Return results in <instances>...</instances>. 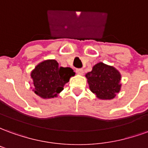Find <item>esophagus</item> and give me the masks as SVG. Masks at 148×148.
<instances>
[{"instance_id":"1","label":"esophagus","mask_w":148,"mask_h":148,"mask_svg":"<svg viewBox=\"0 0 148 148\" xmlns=\"http://www.w3.org/2000/svg\"><path fill=\"white\" fill-rule=\"evenodd\" d=\"M76 73H77V74H83L84 73V71L82 70V69H76Z\"/></svg>"}]
</instances>
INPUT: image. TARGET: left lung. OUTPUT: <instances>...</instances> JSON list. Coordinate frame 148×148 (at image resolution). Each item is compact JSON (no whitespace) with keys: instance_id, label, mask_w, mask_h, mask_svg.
I'll return each mask as SVG.
<instances>
[{"instance_id":"left-lung-1","label":"left lung","mask_w":148,"mask_h":148,"mask_svg":"<svg viewBox=\"0 0 148 148\" xmlns=\"http://www.w3.org/2000/svg\"><path fill=\"white\" fill-rule=\"evenodd\" d=\"M86 77L90 90L99 99H112L120 92L121 75L113 66L99 62L93 66L92 71L86 74Z\"/></svg>"}]
</instances>
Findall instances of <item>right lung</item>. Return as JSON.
<instances>
[{"label": "right lung", "instance_id": "add662e5", "mask_svg": "<svg viewBox=\"0 0 148 148\" xmlns=\"http://www.w3.org/2000/svg\"><path fill=\"white\" fill-rule=\"evenodd\" d=\"M74 74L71 67L59 66L56 60H45L37 65L31 74L33 91L44 99L57 97Z\"/></svg>", "mask_w": 148, "mask_h": 148}]
</instances>
